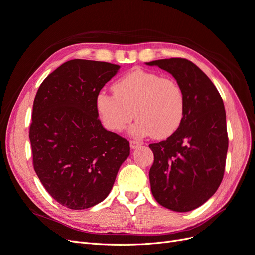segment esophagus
Wrapping results in <instances>:
<instances>
[{
    "instance_id": "1",
    "label": "esophagus",
    "mask_w": 255,
    "mask_h": 255,
    "mask_svg": "<svg viewBox=\"0 0 255 255\" xmlns=\"http://www.w3.org/2000/svg\"><path fill=\"white\" fill-rule=\"evenodd\" d=\"M129 145H130V148H132V149H137L138 146L141 145V142L137 141V140H130L129 141Z\"/></svg>"
}]
</instances>
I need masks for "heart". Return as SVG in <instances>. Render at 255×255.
Masks as SVG:
<instances>
[{
	"instance_id": "1",
	"label": "heart",
	"mask_w": 255,
	"mask_h": 255,
	"mask_svg": "<svg viewBox=\"0 0 255 255\" xmlns=\"http://www.w3.org/2000/svg\"><path fill=\"white\" fill-rule=\"evenodd\" d=\"M113 91V95L101 91L96 98L100 118L112 132L125 129L135 116L134 135L164 139L184 119L185 95L173 79L134 69L114 83Z\"/></svg>"
}]
</instances>
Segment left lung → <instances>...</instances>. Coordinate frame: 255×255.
Instances as JSON below:
<instances>
[{
  "label": "left lung",
  "mask_w": 255,
  "mask_h": 255,
  "mask_svg": "<svg viewBox=\"0 0 255 255\" xmlns=\"http://www.w3.org/2000/svg\"><path fill=\"white\" fill-rule=\"evenodd\" d=\"M171 73L185 95L184 119L166 140L149 144L154 161L149 177L156 201L189 212L210 199L223 179L229 138L222 98L207 75L185 58L146 63Z\"/></svg>",
  "instance_id": "left-lung-1"
}]
</instances>
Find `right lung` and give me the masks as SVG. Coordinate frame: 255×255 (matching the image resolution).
Here are the masks:
<instances>
[{
  "mask_svg": "<svg viewBox=\"0 0 255 255\" xmlns=\"http://www.w3.org/2000/svg\"><path fill=\"white\" fill-rule=\"evenodd\" d=\"M120 66L72 59L50 73L33 105L29 140L33 166L53 199L85 210L109 196L129 142L106 130L96 98Z\"/></svg>",
  "mask_w": 255,
  "mask_h": 255,
  "instance_id": "right-lung-1",
  "label": "right lung"
}]
</instances>
